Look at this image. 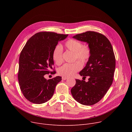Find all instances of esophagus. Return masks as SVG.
<instances>
[{
	"mask_svg": "<svg viewBox=\"0 0 132 132\" xmlns=\"http://www.w3.org/2000/svg\"><path fill=\"white\" fill-rule=\"evenodd\" d=\"M68 78H67V77H62V79L63 80H66Z\"/></svg>",
	"mask_w": 132,
	"mask_h": 132,
	"instance_id": "34e87169",
	"label": "esophagus"
}]
</instances>
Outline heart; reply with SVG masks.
<instances>
[{
  "instance_id": "b5f03b06",
  "label": "heart",
  "mask_w": 132,
  "mask_h": 132,
  "mask_svg": "<svg viewBox=\"0 0 132 132\" xmlns=\"http://www.w3.org/2000/svg\"><path fill=\"white\" fill-rule=\"evenodd\" d=\"M64 45L67 50L73 52V61L78 60L82 64H85L89 60L91 51L89 45H82L80 41L72 39L66 41ZM63 53V51L61 45H57L54 48L52 58L56 65H60L62 64ZM81 63L76 61L71 64H65L60 68L58 72L60 75L64 77H72L81 69L82 65Z\"/></svg>"
}]
</instances>
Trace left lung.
I'll use <instances>...</instances> for the list:
<instances>
[{
  "label": "left lung",
  "instance_id": "1",
  "mask_svg": "<svg viewBox=\"0 0 132 132\" xmlns=\"http://www.w3.org/2000/svg\"><path fill=\"white\" fill-rule=\"evenodd\" d=\"M79 41L89 44L91 56L80 76H89V81L76 79L71 88L72 97L85 105H93L104 96L113 80L116 57L113 49L107 37L95 31H87L73 36Z\"/></svg>",
  "mask_w": 132,
  "mask_h": 132
}]
</instances>
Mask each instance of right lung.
Returning a JSON list of instances; mask_svg holds the SVG:
<instances>
[{"label": "right lung", "instance_id": "obj_1", "mask_svg": "<svg viewBox=\"0 0 132 132\" xmlns=\"http://www.w3.org/2000/svg\"><path fill=\"white\" fill-rule=\"evenodd\" d=\"M67 36L52 32H40L30 37L21 51L18 81L22 94L30 102L42 104L48 101L56 86L62 80L60 76L46 80L44 76L56 73L53 68L52 53L59 41Z\"/></svg>", "mask_w": 132, "mask_h": 132}]
</instances>
